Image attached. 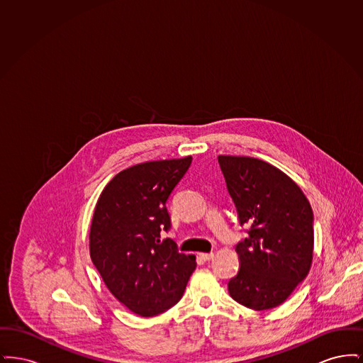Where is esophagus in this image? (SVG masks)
Here are the masks:
<instances>
[{
	"instance_id": "1",
	"label": "esophagus",
	"mask_w": 363,
	"mask_h": 363,
	"mask_svg": "<svg viewBox=\"0 0 363 363\" xmlns=\"http://www.w3.org/2000/svg\"><path fill=\"white\" fill-rule=\"evenodd\" d=\"M199 256L204 259V261H209V259H213V253H200Z\"/></svg>"
}]
</instances>
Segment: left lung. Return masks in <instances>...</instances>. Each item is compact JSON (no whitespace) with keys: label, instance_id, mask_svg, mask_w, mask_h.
<instances>
[{"label":"left lung","instance_id":"obj_1","mask_svg":"<svg viewBox=\"0 0 363 363\" xmlns=\"http://www.w3.org/2000/svg\"><path fill=\"white\" fill-rule=\"evenodd\" d=\"M247 238L235 247L238 274L228 281L234 301L253 311L281 305L308 277L314 228L311 203L293 179L249 156H218Z\"/></svg>","mask_w":363,"mask_h":363}]
</instances>
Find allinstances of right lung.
Masks as SVG:
<instances>
[{
    "mask_svg": "<svg viewBox=\"0 0 363 363\" xmlns=\"http://www.w3.org/2000/svg\"><path fill=\"white\" fill-rule=\"evenodd\" d=\"M191 156L145 162L117 174L101 193L89 228V256L106 287L141 317L170 309L196 268L193 255L160 240L170 228L166 203Z\"/></svg>",
    "mask_w": 363,
    "mask_h": 363,
    "instance_id": "add662e5",
    "label": "right lung"
}]
</instances>
